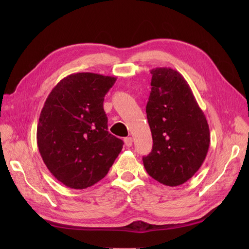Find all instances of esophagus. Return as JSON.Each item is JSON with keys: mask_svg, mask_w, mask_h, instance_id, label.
I'll list each match as a JSON object with an SVG mask.
<instances>
[{"mask_svg": "<svg viewBox=\"0 0 249 249\" xmlns=\"http://www.w3.org/2000/svg\"><path fill=\"white\" fill-rule=\"evenodd\" d=\"M124 140V144L127 147H131L133 145V138L132 137H125Z\"/></svg>", "mask_w": 249, "mask_h": 249, "instance_id": "obj_1", "label": "esophagus"}]
</instances>
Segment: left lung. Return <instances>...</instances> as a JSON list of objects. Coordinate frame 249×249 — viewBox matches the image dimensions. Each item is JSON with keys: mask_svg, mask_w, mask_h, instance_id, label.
Here are the masks:
<instances>
[{"mask_svg": "<svg viewBox=\"0 0 249 249\" xmlns=\"http://www.w3.org/2000/svg\"><path fill=\"white\" fill-rule=\"evenodd\" d=\"M150 73L146 116L154 144L143 165L158 182L175 187L191 178L205 161L209 124L182 74L169 67H157Z\"/></svg>", "mask_w": 249, "mask_h": 249, "instance_id": "8db88e82", "label": "left lung"}]
</instances>
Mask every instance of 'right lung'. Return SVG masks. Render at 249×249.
I'll list each match as a JSON object with an SVG mask.
<instances>
[{"label":"right lung","instance_id":"add662e5","mask_svg":"<svg viewBox=\"0 0 249 249\" xmlns=\"http://www.w3.org/2000/svg\"><path fill=\"white\" fill-rule=\"evenodd\" d=\"M115 77L72 73L53 88L37 124V145L48 169L72 189L104 178L124 141L108 132L104 97Z\"/></svg>","mask_w":249,"mask_h":249}]
</instances>
